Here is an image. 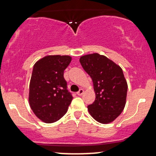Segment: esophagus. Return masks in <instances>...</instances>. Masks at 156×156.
Here are the masks:
<instances>
[{"mask_svg": "<svg viewBox=\"0 0 156 156\" xmlns=\"http://www.w3.org/2000/svg\"><path fill=\"white\" fill-rule=\"evenodd\" d=\"M83 94V89H80V90L78 91V92H77V94H78V95H79V96L82 95Z\"/></svg>", "mask_w": 156, "mask_h": 156, "instance_id": "obj_1", "label": "esophagus"}]
</instances>
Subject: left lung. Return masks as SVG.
Here are the masks:
<instances>
[{
    "instance_id": "1",
    "label": "left lung",
    "mask_w": 156,
    "mask_h": 156,
    "mask_svg": "<svg viewBox=\"0 0 156 156\" xmlns=\"http://www.w3.org/2000/svg\"><path fill=\"white\" fill-rule=\"evenodd\" d=\"M80 62L92 78L95 101L88 105L90 115L102 124L112 122L126 103L128 83L118 64L99 53L82 55Z\"/></svg>"
}]
</instances>
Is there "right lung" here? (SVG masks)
<instances>
[{"label": "right lung", "instance_id": "right-lung-1", "mask_svg": "<svg viewBox=\"0 0 156 156\" xmlns=\"http://www.w3.org/2000/svg\"><path fill=\"white\" fill-rule=\"evenodd\" d=\"M72 60L69 55H46L34 66L28 101L36 117L45 123L60 119L73 100L67 89L64 71Z\"/></svg>", "mask_w": 156, "mask_h": 156}]
</instances>
